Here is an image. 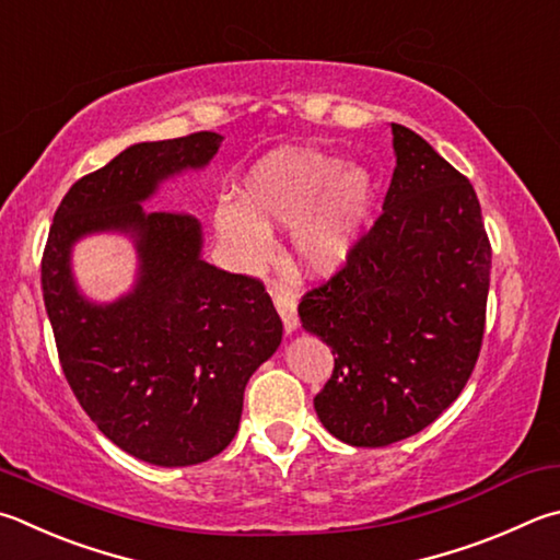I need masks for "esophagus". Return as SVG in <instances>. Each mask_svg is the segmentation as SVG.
I'll return each mask as SVG.
<instances>
[{"label":"esophagus","mask_w":560,"mask_h":560,"mask_svg":"<svg viewBox=\"0 0 560 560\" xmlns=\"http://www.w3.org/2000/svg\"><path fill=\"white\" fill-rule=\"evenodd\" d=\"M271 296H273V306H277L279 315H281L283 330H287V335L296 332V328H299V313H296L299 303H296V293H293V291L273 289Z\"/></svg>","instance_id":"obj_1"}]
</instances>
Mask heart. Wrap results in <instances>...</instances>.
Returning a JSON list of instances; mask_svg holds the SVG:
<instances>
[{
  "mask_svg": "<svg viewBox=\"0 0 560 560\" xmlns=\"http://www.w3.org/2000/svg\"><path fill=\"white\" fill-rule=\"evenodd\" d=\"M374 178L364 166L308 149H277L222 200L215 230L230 259L254 269L269 257V232L289 228L287 259L308 277H328L350 259L368 225Z\"/></svg>",
  "mask_w": 560,
  "mask_h": 560,
  "instance_id": "heart-1",
  "label": "heart"
}]
</instances>
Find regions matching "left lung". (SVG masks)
<instances>
[{
	"mask_svg": "<svg viewBox=\"0 0 560 560\" xmlns=\"http://www.w3.org/2000/svg\"><path fill=\"white\" fill-rule=\"evenodd\" d=\"M382 215L299 315L335 354L313 406L335 439L382 448L431 425L475 370L490 291L480 200L429 141L392 125Z\"/></svg>",
	"mask_w": 560,
	"mask_h": 560,
	"instance_id": "left-lung-1",
	"label": "left lung"
}]
</instances>
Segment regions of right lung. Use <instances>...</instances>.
I'll return each instance as SVG.
<instances>
[{
  "instance_id": "obj_1",
  "label": "right lung",
  "mask_w": 560,
  "mask_h": 560,
  "mask_svg": "<svg viewBox=\"0 0 560 560\" xmlns=\"http://www.w3.org/2000/svg\"><path fill=\"white\" fill-rule=\"evenodd\" d=\"M222 139L198 131L141 141L73 183L40 261L75 399L112 443L161 467L228 448L249 377L281 345L283 325L261 283L202 259L192 215L144 208L166 180L206 168ZM93 234H125L138 252V279L115 302L88 300L74 281L72 249Z\"/></svg>"
}]
</instances>
